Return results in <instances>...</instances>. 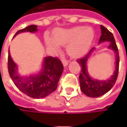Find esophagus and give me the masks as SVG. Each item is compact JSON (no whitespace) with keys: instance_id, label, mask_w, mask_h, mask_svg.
Returning <instances> with one entry per match:
<instances>
[{"instance_id":"esophagus-1","label":"esophagus","mask_w":127,"mask_h":127,"mask_svg":"<svg viewBox=\"0 0 127 127\" xmlns=\"http://www.w3.org/2000/svg\"><path fill=\"white\" fill-rule=\"evenodd\" d=\"M63 64L64 66H67L68 64V61L67 60H63Z\"/></svg>"}]
</instances>
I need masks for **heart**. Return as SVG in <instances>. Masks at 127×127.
<instances>
[{"mask_svg":"<svg viewBox=\"0 0 127 127\" xmlns=\"http://www.w3.org/2000/svg\"><path fill=\"white\" fill-rule=\"evenodd\" d=\"M94 38L93 29L85 26H76L70 29L57 30L54 34V39L46 37L45 44L48 47L59 50L60 45H66L67 53L79 57L87 53Z\"/></svg>","mask_w":127,"mask_h":127,"instance_id":"b5f03b06","label":"heart"}]
</instances>
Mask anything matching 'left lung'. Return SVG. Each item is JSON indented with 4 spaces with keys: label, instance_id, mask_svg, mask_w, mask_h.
<instances>
[{
    "label": "left lung",
    "instance_id": "8db88e82",
    "mask_svg": "<svg viewBox=\"0 0 127 127\" xmlns=\"http://www.w3.org/2000/svg\"><path fill=\"white\" fill-rule=\"evenodd\" d=\"M101 35L99 39V43L109 41L110 45L108 48L113 50L115 54V70L114 74L111 76L110 79L106 81H99L96 79H93L90 78L88 73L87 70V62L88 60L89 57L91 53L95 49L93 48L88 54L83 57L81 59L77 60L79 65L81 66V72L79 74V82H80V88L83 93L89 97H99L106 93H107L110 89L113 87L115 85L118 75V68H119V54L118 49L115 42L113 34L107 29L104 26H101Z\"/></svg>",
    "mask_w": 127,
    "mask_h": 127
}]
</instances>
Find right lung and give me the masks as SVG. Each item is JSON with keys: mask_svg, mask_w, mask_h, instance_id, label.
Masks as SVG:
<instances>
[{"mask_svg": "<svg viewBox=\"0 0 127 127\" xmlns=\"http://www.w3.org/2000/svg\"><path fill=\"white\" fill-rule=\"evenodd\" d=\"M37 26L31 25L17 32L14 36L24 32H36ZM17 65L13 62L9 51L8 55V70L15 86L24 94L34 98H44L57 88V84L63 71V64L57 57H48L43 62L41 72L34 76H20L17 73Z\"/></svg>", "mask_w": 127, "mask_h": 127, "instance_id": "obj_1", "label": "right lung"}]
</instances>
